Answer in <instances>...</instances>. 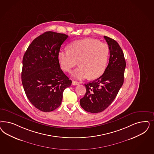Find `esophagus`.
I'll list each match as a JSON object with an SVG mask.
<instances>
[{"instance_id": "34e87169", "label": "esophagus", "mask_w": 154, "mask_h": 154, "mask_svg": "<svg viewBox=\"0 0 154 154\" xmlns=\"http://www.w3.org/2000/svg\"><path fill=\"white\" fill-rule=\"evenodd\" d=\"M72 84L74 85H79V83L78 82H76V81H74V80H72Z\"/></svg>"}]
</instances>
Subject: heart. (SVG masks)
<instances>
[{"label": "heart", "mask_w": 154, "mask_h": 154, "mask_svg": "<svg viewBox=\"0 0 154 154\" xmlns=\"http://www.w3.org/2000/svg\"><path fill=\"white\" fill-rule=\"evenodd\" d=\"M109 55L107 44L87 38L72 42L68 49L60 50L58 58L62 69L67 72L79 62V67L72 74L75 78L96 79L104 74Z\"/></svg>", "instance_id": "b5f03b06"}]
</instances>
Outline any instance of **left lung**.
Segmentation results:
<instances>
[{
    "mask_svg": "<svg viewBox=\"0 0 154 154\" xmlns=\"http://www.w3.org/2000/svg\"><path fill=\"white\" fill-rule=\"evenodd\" d=\"M109 46V63L99 78L85 85L86 92L80 104L85 111L97 113L106 109L123 85L126 61L122 50L115 40L104 36Z\"/></svg>",
    "mask_w": 154,
    "mask_h": 154,
    "instance_id": "1",
    "label": "left lung"
}]
</instances>
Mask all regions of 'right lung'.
<instances>
[{"mask_svg": "<svg viewBox=\"0 0 154 154\" xmlns=\"http://www.w3.org/2000/svg\"><path fill=\"white\" fill-rule=\"evenodd\" d=\"M68 37L46 32L32 42L24 55L22 84L31 104L41 111L49 112L58 108L64 90L72 83L60 69L58 58Z\"/></svg>", "mask_w": 154, "mask_h": 154, "instance_id": "add662e5", "label": "right lung"}]
</instances>
